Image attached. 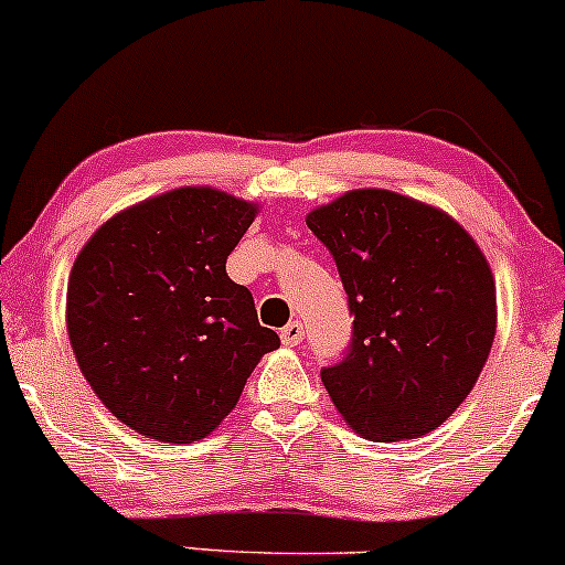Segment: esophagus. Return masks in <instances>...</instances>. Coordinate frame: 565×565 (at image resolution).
<instances>
[{"instance_id": "34e87169", "label": "esophagus", "mask_w": 565, "mask_h": 565, "mask_svg": "<svg viewBox=\"0 0 565 565\" xmlns=\"http://www.w3.org/2000/svg\"><path fill=\"white\" fill-rule=\"evenodd\" d=\"M280 339H282L285 347H299L301 339H303V326H301V322L299 320L288 322V326H285L282 331H280Z\"/></svg>"}]
</instances>
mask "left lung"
<instances>
[{
    "mask_svg": "<svg viewBox=\"0 0 565 565\" xmlns=\"http://www.w3.org/2000/svg\"><path fill=\"white\" fill-rule=\"evenodd\" d=\"M350 296L352 347L320 376L376 443L422 437L470 395L497 335V282L472 234L440 207L352 189L307 215Z\"/></svg>",
    "mask_w": 565,
    "mask_h": 565,
    "instance_id": "8db88e82",
    "label": "left lung"
}]
</instances>
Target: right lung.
<instances>
[{"label": "right lung", "mask_w": 565, "mask_h": 565, "mask_svg": "<svg viewBox=\"0 0 565 565\" xmlns=\"http://www.w3.org/2000/svg\"><path fill=\"white\" fill-rule=\"evenodd\" d=\"M256 202L181 186L100 224L68 275L66 328L82 376L138 435L202 440L232 414L280 335L258 326L226 256Z\"/></svg>", "instance_id": "obj_1"}]
</instances>
